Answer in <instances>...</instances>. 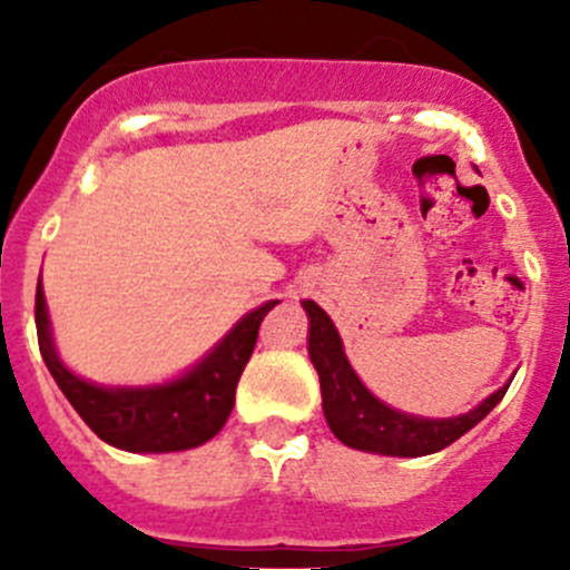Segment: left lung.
Instances as JSON below:
<instances>
[{
  "label": "left lung",
  "instance_id": "obj_1",
  "mask_svg": "<svg viewBox=\"0 0 570 570\" xmlns=\"http://www.w3.org/2000/svg\"><path fill=\"white\" fill-rule=\"evenodd\" d=\"M312 320L308 331V355L320 375L322 411L333 435L353 450L377 452V455L419 458L450 446L469 433L476 422L488 416L502 400L508 386L488 396L474 411L455 419H419L383 405L364 389L350 366L331 317L314 301L303 303Z\"/></svg>",
  "mask_w": 570,
  "mask_h": 570
}]
</instances>
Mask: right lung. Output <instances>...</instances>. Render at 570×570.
Segmentation results:
<instances>
[{
	"mask_svg": "<svg viewBox=\"0 0 570 570\" xmlns=\"http://www.w3.org/2000/svg\"><path fill=\"white\" fill-rule=\"evenodd\" d=\"M278 301L250 312L181 381L157 389H101L66 370L51 347L43 289L36 292V327L43 364L73 411L107 444L126 452H178L206 444L232 416L239 375L250 361L258 325Z\"/></svg>",
	"mask_w": 570,
	"mask_h": 570,
	"instance_id": "1",
	"label": "right lung"
}]
</instances>
